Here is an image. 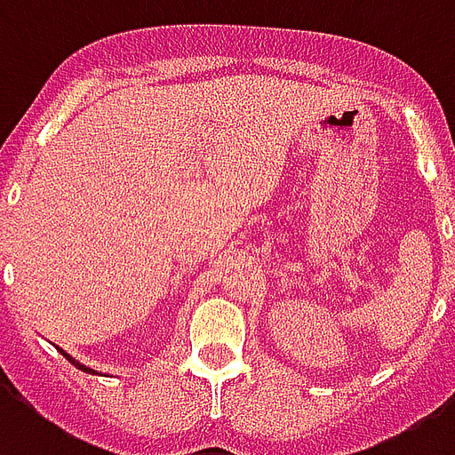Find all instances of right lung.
I'll list each match as a JSON object with an SVG mask.
<instances>
[{
	"mask_svg": "<svg viewBox=\"0 0 455 455\" xmlns=\"http://www.w3.org/2000/svg\"><path fill=\"white\" fill-rule=\"evenodd\" d=\"M57 349H60V347H57ZM60 352H62V355H65V356H67V359H69V362H72V364H74V366H79V369H82V371H89V373H96V371H93V369H91V366H86V364H82V362H76V359H74V356H72V355H67V352H65V349H60Z\"/></svg>",
	"mask_w": 455,
	"mask_h": 455,
	"instance_id": "obj_1",
	"label": "right lung"
}]
</instances>
